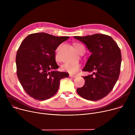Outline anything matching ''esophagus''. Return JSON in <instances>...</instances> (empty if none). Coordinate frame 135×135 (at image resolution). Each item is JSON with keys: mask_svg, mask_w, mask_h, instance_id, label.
<instances>
[{"mask_svg": "<svg viewBox=\"0 0 135 135\" xmlns=\"http://www.w3.org/2000/svg\"><path fill=\"white\" fill-rule=\"evenodd\" d=\"M69 76L70 77H72V78H75V77H77V76L76 75H69Z\"/></svg>", "mask_w": 135, "mask_h": 135, "instance_id": "1", "label": "esophagus"}]
</instances>
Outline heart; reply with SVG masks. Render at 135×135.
<instances>
[{
	"mask_svg": "<svg viewBox=\"0 0 135 135\" xmlns=\"http://www.w3.org/2000/svg\"><path fill=\"white\" fill-rule=\"evenodd\" d=\"M76 50L78 51V52L80 54H81L83 52H85V47L82 44L76 43L74 44ZM58 48L57 50V51H58ZM80 64L78 62H72V63H66L62 65L61 66V69L69 72V73L71 74H75L78 71V70L80 68Z\"/></svg>",
	"mask_w": 135,
	"mask_h": 135,
	"instance_id": "b5f03b06",
	"label": "heart"
}]
</instances>
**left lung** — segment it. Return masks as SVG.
Listing matches in <instances>:
<instances>
[{
    "instance_id": "left-lung-1",
    "label": "left lung",
    "mask_w": 135,
    "mask_h": 135,
    "mask_svg": "<svg viewBox=\"0 0 135 135\" xmlns=\"http://www.w3.org/2000/svg\"><path fill=\"white\" fill-rule=\"evenodd\" d=\"M74 38L84 43L92 53L83 71L92 74L84 76L85 84L77 92L87 100H99L109 94L118 79L120 50L115 40L106 35L96 33Z\"/></svg>"
}]
</instances>
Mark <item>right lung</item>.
I'll use <instances>...</instances> for the list:
<instances>
[{"mask_svg": "<svg viewBox=\"0 0 135 135\" xmlns=\"http://www.w3.org/2000/svg\"><path fill=\"white\" fill-rule=\"evenodd\" d=\"M69 37H56L46 33H32L22 41L17 52V75L26 94L44 100L58 91L61 79L69 74L56 71L55 51Z\"/></svg>", "mask_w": 135, "mask_h": 135, "instance_id": "add662e5", "label": "right lung"}]
</instances>
